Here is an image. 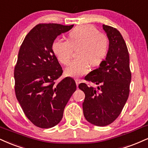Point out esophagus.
I'll return each instance as SVG.
<instances>
[{
	"label": "esophagus",
	"mask_w": 148,
	"mask_h": 148,
	"mask_svg": "<svg viewBox=\"0 0 148 148\" xmlns=\"http://www.w3.org/2000/svg\"><path fill=\"white\" fill-rule=\"evenodd\" d=\"M75 81H76V86H79V85L80 84V83H81V81H80L79 79H75Z\"/></svg>",
	"instance_id": "1"
}]
</instances>
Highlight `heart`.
<instances>
[{"label":"heart","mask_w":148,"mask_h":148,"mask_svg":"<svg viewBox=\"0 0 148 148\" xmlns=\"http://www.w3.org/2000/svg\"><path fill=\"white\" fill-rule=\"evenodd\" d=\"M78 48V57L71 61L65 69L66 75L79 77L86 74L92 66H98L108 54L109 40L95 27L83 25L74 28L68 34V40L56 39L52 44L54 54L63 65L69 63L73 49Z\"/></svg>","instance_id":"1"}]
</instances>
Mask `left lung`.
Returning a JSON list of instances; mask_svg holds the SVG:
<instances>
[{"label":"left lung","instance_id":"1","mask_svg":"<svg viewBox=\"0 0 148 148\" xmlns=\"http://www.w3.org/2000/svg\"><path fill=\"white\" fill-rule=\"evenodd\" d=\"M103 29L109 39L108 54L99 68L85 77L100 86L97 90L83 83L79 85L85 95V118L97 126L110 125L121 112L129 97L132 77L129 52L122 35L111 26L103 25Z\"/></svg>","mask_w":148,"mask_h":148}]
</instances>
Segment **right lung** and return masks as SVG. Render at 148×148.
Instances as JSON below:
<instances>
[{"mask_svg": "<svg viewBox=\"0 0 148 148\" xmlns=\"http://www.w3.org/2000/svg\"><path fill=\"white\" fill-rule=\"evenodd\" d=\"M73 26L37 25L27 34L19 49L14 68L16 97L27 119L38 127L56 125L76 90L72 78L56 83L63 69L52 50L56 37Z\"/></svg>", "mask_w": 148, "mask_h": 148, "instance_id": "add662e5", "label": "right lung"}]
</instances>
